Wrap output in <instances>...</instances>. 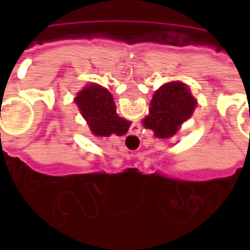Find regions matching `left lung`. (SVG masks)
I'll return each mask as SVG.
<instances>
[{"label": "left lung", "mask_w": 250, "mask_h": 250, "mask_svg": "<svg viewBox=\"0 0 250 250\" xmlns=\"http://www.w3.org/2000/svg\"><path fill=\"white\" fill-rule=\"evenodd\" d=\"M195 107L197 100L185 83H166L155 91L148 109L150 114L142 123L154 131L157 138L167 139L175 135L182 123L191 118Z\"/></svg>", "instance_id": "8db88e82"}]
</instances>
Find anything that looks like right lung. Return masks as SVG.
<instances>
[{"label":"right lung","mask_w":250,"mask_h":250,"mask_svg":"<svg viewBox=\"0 0 250 250\" xmlns=\"http://www.w3.org/2000/svg\"><path fill=\"white\" fill-rule=\"evenodd\" d=\"M75 102L93 135H125L130 128V122L116 114L114 98L107 88L98 84H88L77 93Z\"/></svg>","instance_id":"obj_1"}]
</instances>
